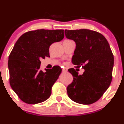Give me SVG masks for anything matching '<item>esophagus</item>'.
Returning <instances> with one entry per match:
<instances>
[{
  "mask_svg": "<svg viewBox=\"0 0 124 124\" xmlns=\"http://www.w3.org/2000/svg\"><path fill=\"white\" fill-rule=\"evenodd\" d=\"M62 71H63V72H66L68 71V70H67V69H66V68H63V69H62Z\"/></svg>",
  "mask_w": 124,
  "mask_h": 124,
  "instance_id": "1",
  "label": "esophagus"
}]
</instances>
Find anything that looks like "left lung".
<instances>
[{"label": "left lung", "mask_w": 124, "mask_h": 124, "mask_svg": "<svg viewBox=\"0 0 124 124\" xmlns=\"http://www.w3.org/2000/svg\"><path fill=\"white\" fill-rule=\"evenodd\" d=\"M65 32L66 37L76 44L72 63L85 70L82 75L74 68L68 70L73 81L67 87V93L74 102L91 104L102 97L110 85L113 54L108 41L98 32L89 29L65 30Z\"/></svg>", "instance_id": "left-lung-1"}]
</instances>
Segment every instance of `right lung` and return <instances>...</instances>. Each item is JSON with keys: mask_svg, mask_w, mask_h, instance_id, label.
I'll use <instances>...</instances> for the list:
<instances>
[{"mask_svg": "<svg viewBox=\"0 0 124 124\" xmlns=\"http://www.w3.org/2000/svg\"><path fill=\"white\" fill-rule=\"evenodd\" d=\"M63 37L62 29H38L26 32L15 44L9 56V83L23 102L34 104L50 97L62 69L54 66L43 72L40 59L50 57V46Z\"/></svg>", "mask_w": 124, "mask_h": 124, "instance_id": "right-lung-1", "label": "right lung"}]
</instances>
